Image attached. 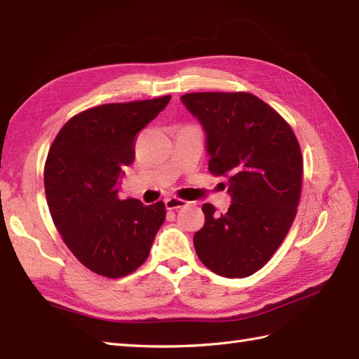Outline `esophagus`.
Here are the masks:
<instances>
[{
  "instance_id": "34e87169",
  "label": "esophagus",
  "mask_w": 359,
  "mask_h": 359,
  "mask_svg": "<svg viewBox=\"0 0 359 359\" xmlns=\"http://www.w3.org/2000/svg\"><path fill=\"white\" fill-rule=\"evenodd\" d=\"M187 203H188L187 201L177 199V197H170V199L165 201V207H166V210H177V208L185 207Z\"/></svg>"
}]
</instances>
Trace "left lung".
I'll use <instances>...</instances> for the list:
<instances>
[{"instance_id":"obj_1","label":"left lung","mask_w":359,"mask_h":359,"mask_svg":"<svg viewBox=\"0 0 359 359\" xmlns=\"http://www.w3.org/2000/svg\"><path fill=\"white\" fill-rule=\"evenodd\" d=\"M182 103L202 125L208 170L228 179L231 205L203 203L194 234L201 261L225 278L261 270L287 236L302 185V156L287 121L248 93H193Z\"/></svg>"}]
</instances>
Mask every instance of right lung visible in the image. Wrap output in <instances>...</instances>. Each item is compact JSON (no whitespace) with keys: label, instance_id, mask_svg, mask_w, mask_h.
Returning <instances> with one entry per match:
<instances>
[{"label":"right lung","instance_id":"1","mask_svg":"<svg viewBox=\"0 0 359 359\" xmlns=\"http://www.w3.org/2000/svg\"><path fill=\"white\" fill-rule=\"evenodd\" d=\"M171 95L111 103L80 112L60 129L44 166V189L58 233L90 271L121 278L147 261L165 205L118 199L139 131Z\"/></svg>","mask_w":359,"mask_h":359}]
</instances>
